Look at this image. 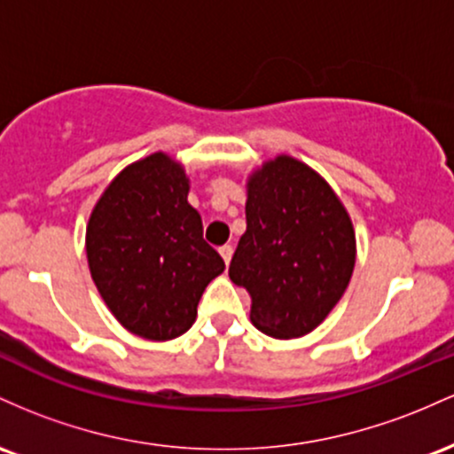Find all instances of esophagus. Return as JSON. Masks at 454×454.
I'll list each match as a JSON object with an SVG mask.
<instances>
[{
    "instance_id": "esophagus-1",
    "label": "esophagus",
    "mask_w": 454,
    "mask_h": 454,
    "mask_svg": "<svg viewBox=\"0 0 454 454\" xmlns=\"http://www.w3.org/2000/svg\"><path fill=\"white\" fill-rule=\"evenodd\" d=\"M218 251H221V257L225 259V263L231 262V254H233V247H231V244H223V247L218 248Z\"/></svg>"
}]
</instances>
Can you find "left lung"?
<instances>
[{"mask_svg":"<svg viewBox=\"0 0 454 454\" xmlns=\"http://www.w3.org/2000/svg\"><path fill=\"white\" fill-rule=\"evenodd\" d=\"M354 263V227L325 180L289 156L254 173L229 277L251 295V322L262 333L298 339L317 328L348 289Z\"/></svg>","mask_w":454,"mask_h":454,"instance_id":"left-lung-1","label":"left lung"}]
</instances>
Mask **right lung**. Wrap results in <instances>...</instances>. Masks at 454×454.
Listing matches in <instances>:
<instances>
[{"instance_id": "right-lung-1", "label": "right lung", "mask_w": 454, "mask_h": 454, "mask_svg": "<svg viewBox=\"0 0 454 454\" xmlns=\"http://www.w3.org/2000/svg\"><path fill=\"white\" fill-rule=\"evenodd\" d=\"M186 197L184 169L159 152L126 167L90 216L91 278L117 322L137 337L184 334L203 289L225 270Z\"/></svg>"}]
</instances>
